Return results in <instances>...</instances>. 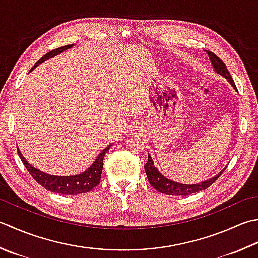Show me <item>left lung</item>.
Segmentation results:
<instances>
[{"mask_svg":"<svg viewBox=\"0 0 258 258\" xmlns=\"http://www.w3.org/2000/svg\"><path fill=\"white\" fill-rule=\"evenodd\" d=\"M207 53L209 55V59L214 66L216 73L225 77L231 84V86H233V87L237 90L233 77H231V75L229 74L228 69H227L226 64L223 62V60H221L218 55H216L214 52L207 51ZM144 169H145L146 176H148L150 184L152 185L155 190H158L159 192L165 194V195H172V196H188V195L199 192V191H203L207 188H209V186L213 184L221 174H223L226 168L224 170H221L218 174L213 176L211 179L205 181V182L197 183V184H182V183L174 182V181L166 179L165 176L161 174L158 171V169L153 165V160L151 158L150 154H148V162L144 164Z\"/></svg>","mask_w":258,"mask_h":258,"instance_id":"left-lung-1","label":"left lung"}]
</instances>
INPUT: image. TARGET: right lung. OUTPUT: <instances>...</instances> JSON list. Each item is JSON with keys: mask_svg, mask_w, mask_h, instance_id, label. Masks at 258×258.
Listing matches in <instances>:
<instances>
[{"mask_svg": "<svg viewBox=\"0 0 258 258\" xmlns=\"http://www.w3.org/2000/svg\"><path fill=\"white\" fill-rule=\"evenodd\" d=\"M70 47H72V44L63 45V47H60L47 52L41 59H39V61L33 66L31 70L37 67L39 63L43 62L44 60L52 58L53 55L62 52L63 50L68 49ZM31 70H30V72H31ZM109 148L110 145L106 146L88 170H86L85 172L80 174L70 175V176H57V175L43 173L40 170L33 168L31 164H29L27 162V160L24 159V156L19 151V149H18V154L20 156V159H21L22 163L24 164L25 169L28 170V172L31 174L32 178L37 181L40 185H42L44 189L51 191V192H57L61 195H78V194L89 192L90 190H93L95 186H97L99 184L100 175H102L103 165H104V156L106 152L109 150Z\"/></svg>", "mask_w": 258, "mask_h": 258, "instance_id": "add662e5", "label": "right lung"}]
</instances>
